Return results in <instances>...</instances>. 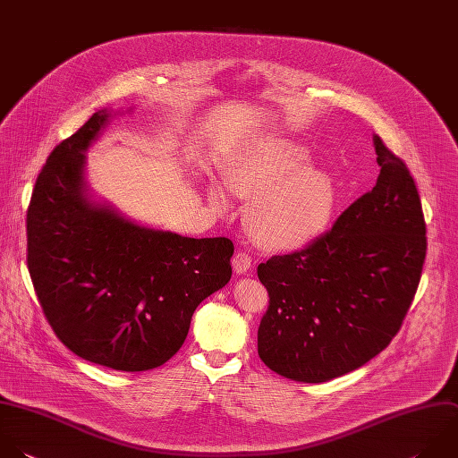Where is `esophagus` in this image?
Segmentation results:
<instances>
[{"label":"esophagus","mask_w":458,"mask_h":458,"mask_svg":"<svg viewBox=\"0 0 458 458\" xmlns=\"http://www.w3.org/2000/svg\"><path fill=\"white\" fill-rule=\"evenodd\" d=\"M233 268L236 274H247L252 268V258L247 252H238L233 258Z\"/></svg>","instance_id":"1"}]
</instances>
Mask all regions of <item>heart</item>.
Here are the masks:
<instances>
[{
	"instance_id": "1",
	"label": "heart",
	"mask_w": 458,
	"mask_h": 458,
	"mask_svg": "<svg viewBox=\"0 0 458 458\" xmlns=\"http://www.w3.org/2000/svg\"><path fill=\"white\" fill-rule=\"evenodd\" d=\"M308 150L288 140L267 136L240 147L227 163V186L252 199L247 224L258 242L274 249L299 247L329 224L336 188L333 179L311 166ZM209 202L216 211L231 208L229 190L213 181Z\"/></svg>"
}]
</instances>
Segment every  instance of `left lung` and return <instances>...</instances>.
Instances as JSON below:
<instances>
[{
    "mask_svg": "<svg viewBox=\"0 0 458 458\" xmlns=\"http://www.w3.org/2000/svg\"><path fill=\"white\" fill-rule=\"evenodd\" d=\"M379 175L333 229L293 254L258 265L268 310L258 354L304 383L344 376L399 331L426 258V224L406 165L374 136Z\"/></svg>",
    "mask_w": 458,
    "mask_h": 458,
    "instance_id": "8db88e82",
    "label": "left lung"
}]
</instances>
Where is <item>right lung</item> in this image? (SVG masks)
Here are the masks:
<instances>
[{
  "label": "right lung",
  "mask_w": 458,
  "mask_h": 458,
  "mask_svg": "<svg viewBox=\"0 0 458 458\" xmlns=\"http://www.w3.org/2000/svg\"><path fill=\"white\" fill-rule=\"evenodd\" d=\"M111 111L95 113L43 166L27 213L29 272L59 340L125 372L168 361L197 306L233 274L229 238L140 225L89 195L86 152Z\"/></svg>",
  "instance_id": "add662e5"
}]
</instances>
